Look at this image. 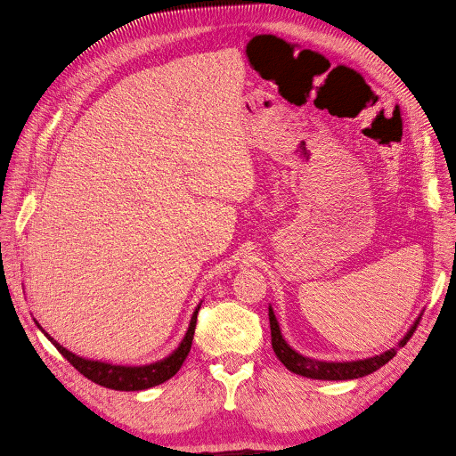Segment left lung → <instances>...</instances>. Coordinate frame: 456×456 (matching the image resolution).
Here are the masks:
<instances>
[{"instance_id": "obj_1", "label": "left lung", "mask_w": 456, "mask_h": 456, "mask_svg": "<svg viewBox=\"0 0 456 456\" xmlns=\"http://www.w3.org/2000/svg\"><path fill=\"white\" fill-rule=\"evenodd\" d=\"M269 321H271V338H273V348L278 355V359L294 373L308 377V379H319V380H348V379H359L364 377L375 370H379L380 366H384L389 359H394L397 350L403 348L410 338L413 336V332L417 330L419 321L413 324L411 330L404 336V339L399 343V348H392L380 355L364 359V361H352V362H324V361H314L308 357H303L301 354H297L296 350H292L280 330V324L276 321V315L273 312V308L269 306Z\"/></svg>"}]
</instances>
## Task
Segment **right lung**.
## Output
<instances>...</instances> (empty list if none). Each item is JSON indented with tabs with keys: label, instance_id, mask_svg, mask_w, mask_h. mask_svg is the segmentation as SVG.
I'll return each instance as SVG.
<instances>
[{
	"label": "right lung",
	"instance_id": "right-lung-1",
	"mask_svg": "<svg viewBox=\"0 0 456 456\" xmlns=\"http://www.w3.org/2000/svg\"><path fill=\"white\" fill-rule=\"evenodd\" d=\"M199 310H200V305L197 306V310H194L191 322H189V329H187L182 343L178 345V348L169 357H166L159 362H153V364H146V366H115V364H108V362H101V361L83 359V357L69 352L64 346H61L53 338H50V334H46L39 327L37 321H36V324L39 327V330L53 343V346L59 350V354L92 382L101 384L110 389H118V392H139V389H148V387L166 382L180 370V366L185 361V357L191 350V345H192Z\"/></svg>",
	"mask_w": 456,
	"mask_h": 456
}]
</instances>
